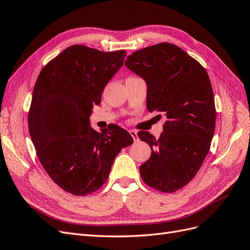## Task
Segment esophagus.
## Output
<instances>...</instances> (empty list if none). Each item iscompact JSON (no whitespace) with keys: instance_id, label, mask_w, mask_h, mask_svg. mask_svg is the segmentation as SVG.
I'll list each match as a JSON object with an SVG mask.
<instances>
[{"instance_id":"esophagus-1","label":"esophagus","mask_w":250,"mask_h":250,"mask_svg":"<svg viewBox=\"0 0 250 250\" xmlns=\"http://www.w3.org/2000/svg\"><path fill=\"white\" fill-rule=\"evenodd\" d=\"M129 133H130V135L132 137V139H133V141H134V142H138V141H139V137H138V132H137V130H133V129H131V130H129Z\"/></svg>"}]
</instances>
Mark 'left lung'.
Instances as JSON below:
<instances>
[{"instance_id":"1","label":"left lung","mask_w":250,"mask_h":250,"mask_svg":"<svg viewBox=\"0 0 250 250\" xmlns=\"http://www.w3.org/2000/svg\"><path fill=\"white\" fill-rule=\"evenodd\" d=\"M125 65L146 81L147 109L166 117L160 138L139 132L152 150L140 166L141 177L157 191L175 192L194 178L209 151L216 108L208 75L197 60L168 42L133 52Z\"/></svg>"}]
</instances>
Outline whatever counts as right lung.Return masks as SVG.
Segmentation results:
<instances>
[{"label": "right lung", "mask_w": 250, "mask_h": 250, "mask_svg": "<svg viewBox=\"0 0 250 250\" xmlns=\"http://www.w3.org/2000/svg\"><path fill=\"white\" fill-rule=\"evenodd\" d=\"M126 52H102L74 44L43 66L33 89L29 132L43 169L73 195L93 193L107 180L111 166L132 137L111 125L101 133L90 127L94 105L123 65Z\"/></svg>", "instance_id": "right-lung-1"}]
</instances>
